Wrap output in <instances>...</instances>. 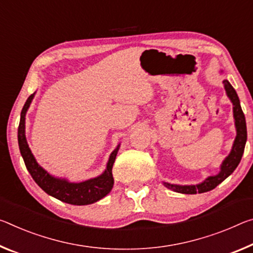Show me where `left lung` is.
I'll return each instance as SVG.
<instances>
[{"label": "left lung", "mask_w": 253, "mask_h": 253, "mask_svg": "<svg viewBox=\"0 0 253 253\" xmlns=\"http://www.w3.org/2000/svg\"><path fill=\"white\" fill-rule=\"evenodd\" d=\"M224 86H225L226 93L228 98L231 99L232 103H233V112H234V119H235V126H236V137L233 144V147H232V151L230 155L224 160V162L220 167V172L217 175H214V177L207 178L203 183L196 184V186H177V184H170V183H164L166 187L169 188L180 194H187V195H194V194H202V192L210 191L214 189L218 186L220 182H223L228 175H230L232 172H233L236 167L239 166L240 161H241L243 152H244V146H246L247 142V124H246V117H244V114L242 111L241 105H240V100L238 94H236L235 90L233 86L231 85L230 82L227 80H224L223 81Z\"/></svg>", "instance_id": "8db88e82"}]
</instances>
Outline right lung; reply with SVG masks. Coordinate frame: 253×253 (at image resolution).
Returning a JSON list of instances; mask_svg holds the SVG:
<instances>
[{
	"mask_svg": "<svg viewBox=\"0 0 253 253\" xmlns=\"http://www.w3.org/2000/svg\"><path fill=\"white\" fill-rule=\"evenodd\" d=\"M34 94H31L27 99L25 106L21 111V118L18 128V142L19 148L21 152L23 161L29 171L31 177L36 181V183L47 192L48 195L62 200L64 203L72 204V205H89L98 202L105 197L112 189L114 186V177H112V166H114L116 155H117L118 147L112 152L109 161L107 164V169L98 178L87 180V181L80 183H72L66 180L56 179L48 173L47 171L42 169L39 164L36 162L34 155L27 144L26 135H25V117L26 112L29 108L31 100Z\"/></svg>",
	"mask_w": 253,
	"mask_h": 253,
	"instance_id": "1",
	"label": "right lung"
}]
</instances>
